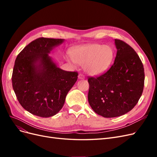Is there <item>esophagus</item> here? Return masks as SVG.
<instances>
[{
  "instance_id": "obj_1",
  "label": "esophagus",
  "mask_w": 157,
  "mask_h": 157,
  "mask_svg": "<svg viewBox=\"0 0 157 157\" xmlns=\"http://www.w3.org/2000/svg\"><path fill=\"white\" fill-rule=\"evenodd\" d=\"M78 77L79 79H84V78H85V77L84 76V75H82V74H81V73H80V74L78 75Z\"/></svg>"
}]
</instances>
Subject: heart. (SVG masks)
<instances>
[{
  "mask_svg": "<svg viewBox=\"0 0 157 157\" xmlns=\"http://www.w3.org/2000/svg\"><path fill=\"white\" fill-rule=\"evenodd\" d=\"M71 57L73 62L84 65V69L88 74L99 75L110 67L114 51L109 45L90 44L73 50Z\"/></svg>",
  "mask_w": 157,
  "mask_h": 157,
  "instance_id": "1",
  "label": "heart"
}]
</instances>
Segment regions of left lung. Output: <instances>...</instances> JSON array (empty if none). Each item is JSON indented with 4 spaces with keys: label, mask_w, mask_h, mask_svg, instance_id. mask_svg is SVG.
<instances>
[{
    "label": "left lung",
    "mask_w": 157,
    "mask_h": 157,
    "mask_svg": "<svg viewBox=\"0 0 157 157\" xmlns=\"http://www.w3.org/2000/svg\"><path fill=\"white\" fill-rule=\"evenodd\" d=\"M115 61L105 73L88 77V99L95 113L105 118L124 115L134 108L143 92L145 73L139 56L125 42L115 39Z\"/></svg>",
    "instance_id": "left-lung-1"
}]
</instances>
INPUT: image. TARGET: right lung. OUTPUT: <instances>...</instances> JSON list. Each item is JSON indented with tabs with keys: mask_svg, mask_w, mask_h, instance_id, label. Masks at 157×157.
I'll list each match as a JSON object with an SVG mask.
<instances>
[{
	"mask_svg": "<svg viewBox=\"0 0 157 157\" xmlns=\"http://www.w3.org/2000/svg\"><path fill=\"white\" fill-rule=\"evenodd\" d=\"M63 40L39 38L16 59L12 76L13 91L20 105L33 115L45 118L56 115L77 80V71L59 69L48 56Z\"/></svg>",
	"mask_w": 157,
	"mask_h": 157,
	"instance_id": "1",
	"label": "right lung"
}]
</instances>
